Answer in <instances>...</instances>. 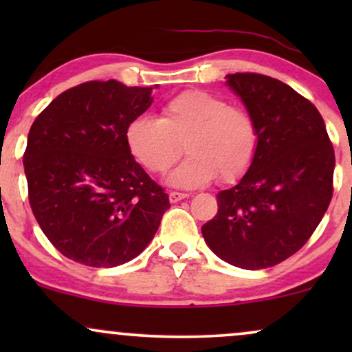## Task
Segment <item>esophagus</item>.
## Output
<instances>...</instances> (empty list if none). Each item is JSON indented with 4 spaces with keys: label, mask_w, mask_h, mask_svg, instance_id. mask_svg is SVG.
Returning a JSON list of instances; mask_svg holds the SVG:
<instances>
[{
    "label": "esophagus",
    "mask_w": 352,
    "mask_h": 352,
    "mask_svg": "<svg viewBox=\"0 0 352 352\" xmlns=\"http://www.w3.org/2000/svg\"><path fill=\"white\" fill-rule=\"evenodd\" d=\"M188 193H184V192H170L168 193V199H170L172 204H177V201L187 199Z\"/></svg>",
    "instance_id": "obj_1"
}]
</instances>
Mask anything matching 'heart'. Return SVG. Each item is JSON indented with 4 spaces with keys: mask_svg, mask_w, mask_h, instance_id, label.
Wrapping results in <instances>:
<instances>
[{
    "mask_svg": "<svg viewBox=\"0 0 352 352\" xmlns=\"http://www.w3.org/2000/svg\"><path fill=\"white\" fill-rule=\"evenodd\" d=\"M168 182L193 188L212 180L235 184L248 173L258 148L253 117L243 109L200 89H188L168 99L160 119L137 116L125 127V144L132 157L152 173H164L180 159Z\"/></svg>",
    "mask_w": 352,
    "mask_h": 352,
    "instance_id": "heart-1",
    "label": "heart"
}]
</instances>
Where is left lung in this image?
Wrapping results in <instances>:
<instances>
[{"instance_id": "obj_1", "label": "left lung", "mask_w": 352, "mask_h": 352, "mask_svg": "<svg viewBox=\"0 0 352 352\" xmlns=\"http://www.w3.org/2000/svg\"><path fill=\"white\" fill-rule=\"evenodd\" d=\"M227 79L256 124L258 148L243 179L218 193L201 233L230 265L270 268L301 250L328 210L334 148L318 109L288 84L256 72Z\"/></svg>"}]
</instances>
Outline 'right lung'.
Masks as SVG:
<instances>
[{
    "instance_id": "right-lung-1",
    "label": "right lung",
    "mask_w": 352,
    "mask_h": 352,
    "mask_svg": "<svg viewBox=\"0 0 352 352\" xmlns=\"http://www.w3.org/2000/svg\"><path fill=\"white\" fill-rule=\"evenodd\" d=\"M152 87L89 80L36 117L23 162L43 233L72 261L127 263L151 243L170 208L165 190L135 162L125 127L152 104Z\"/></svg>"
}]
</instances>
